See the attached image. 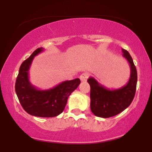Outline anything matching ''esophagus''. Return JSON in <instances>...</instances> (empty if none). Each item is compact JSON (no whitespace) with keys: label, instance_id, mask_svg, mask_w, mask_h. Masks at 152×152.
<instances>
[{"label":"esophagus","instance_id":"34e87169","mask_svg":"<svg viewBox=\"0 0 152 152\" xmlns=\"http://www.w3.org/2000/svg\"><path fill=\"white\" fill-rule=\"evenodd\" d=\"M88 77V73L85 72V73H83V74H81V76H80V79H81V81L82 82L83 81H86L87 80V78Z\"/></svg>","mask_w":152,"mask_h":152}]
</instances>
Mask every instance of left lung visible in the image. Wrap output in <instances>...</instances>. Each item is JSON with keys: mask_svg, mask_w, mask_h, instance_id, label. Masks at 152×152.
Returning <instances> with one entry per match:
<instances>
[{"mask_svg": "<svg viewBox=\"0 0 152 152\" xmlns=\"http://www.w3.org/2000/svg\"><path fill=\"white\" fill-rule=\"evenodd\" d=\"M123 57L130 66V77L128 83L121 88L109 89L100 84L94 77L88 79L91 87V110L95 116L109 118L126 109L133 101L137 83V69L129 53L121 49Z\"/></svg>", "mask_w": 152, "mask_h": 152, "instance_id": "8db88e82", "label": "left lung"}]
</instances>
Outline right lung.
Here are the masks:
<instances>
[{
	"label": "right lung",
	"instance_id": "1",
	"mask_svg": "<svg viewBox=\"0 0 152 152\" xmlns=\"http://www.w3.org/2000/svg\"><path fill=\"white\" fill-rule=\"evenodd\" d=\"M44 50L38 48L20 66L15 90L22 107L28 114L38 117H54L65 109L69 96L81 83L79 78L63 81L46 90H40L31 84L29 69L34 57Z\"/></svg>",
	"mask_w": 152,
	"mask_h": 152
}]
</instances>
